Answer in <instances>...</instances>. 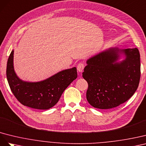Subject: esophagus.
I'll list each match as a JSON object with an SVG mask.
<instances>
[{"label": "esophagus", "mask_w": 146, "mask_h": 146, "mask_svg": "<svg viewBox=\"0 0 146 146\" xmlns=\"http://www.w3.org/2000/svg\"><path fill=\"white\" fill-rule=\"evenodd\" d=\"M84 64H82V63H80L77 66V70L79 72H82L83 70H84Z\"/></svg>", "instance_id": "1"}]
</instances>
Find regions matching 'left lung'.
Segmentation results:
<instances>
[{"instance_id": "8db88e82", "label": "left lung", "mask_w": 146, "mask_h": 146, "mask_svg": "<svg viewBox=\"0 0 146 146\" xmlns=\"http://www.w3.org/2000/svg\"><path fill=\"white\" fill-rule=\"evenodd\" d=\"M86 64L82 77L88 83L86 98L92 106L102 110L117 107L138 89L141 64L136 48H110L90 57Z\"/></svg>"}]
</instances>
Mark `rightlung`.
<instances>
[{"label":"right lung","instance_id":"right-lung-1","mask_svg":"<svg viewBox=\"0 0 146 146\" xmlns=\"http://www.w3.org/2000/svg\"><path fill=\"white\" fill-rule=\"evenodd\" d=\"M14 50L7 65V78L11 90L23 105L38 110H48L59 102L62 93L78 77L76 67L62 70L46 80L37 82L23 81L14 69Z\"/></svg>","mask_w":146,"mask_h":146}]
</instances>
